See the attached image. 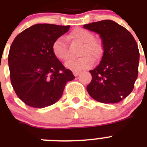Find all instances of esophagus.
<instances>
[{"mask_svg":"<svg viewBox=\"0 0 147 147\" xmlns=\"http://www.w3.org/2000/svg\"><path fill=\"white\" fill-rule=\"evenodd\" d=\"M73 74H74V75L75 76H77L78 75L80 74V71H73Z\"/></svg>","mask_w":147,"mask_h":147,"instance_id":"obj_1","label":"esophagus"}]
</instances>
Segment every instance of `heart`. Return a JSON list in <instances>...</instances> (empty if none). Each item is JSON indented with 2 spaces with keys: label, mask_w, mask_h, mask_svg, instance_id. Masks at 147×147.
Listing matches in <instances>:
<instances>
[{
  "label": "heart",
  "mask_w": 147,
  "mask_h": 147,
  "mask_svg": "<svg viewBox=\"0 0 147 147\" xmlns=\"http://www.w3.org/2000/svg\"><path fill=\"white\" fill-rule=\"evenodd\" d=\"M69 37L76 42L82 44L80 51L82 57L75 60H71L65 66L73 71H82L88 69L93 64V59L101 57L103 52L102 42L90 31L84 28H76L70 33ZM52 52L54 57L62 62H67L69 59V54L66 45L65 38L60 36L56 39L52 44Z\"/></svg>",
  "instance_id": "heart-1"
}]
</instances>
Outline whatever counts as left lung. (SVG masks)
<instances>
[{"instance_id":"1","label":"left lung","mask_w":147,"mask_h":147,"mask_svg":"<svg viewBox=\"0 0 147 147\" xmlns=\"http://www.w3.org/2000/svg\"><path fill=\"white\" fill-rule=\"evenodd\" d=\"M100 35L103 56L99 65L90 71L92 80L87 86L93 99L102 103H118L129 96L138 74L139 51L130 32L110 20L84 25Z\"/></svg>"}]
</instances>
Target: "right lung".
<instances>
[{
    "label": "right lung",
    "mask_w": 147,
    "mask_h": 147,
    "mask_svg": "<svg viewBox=\"0 0 147 147\" xmlns=\"http://www.w3.org/2000/svg\"><path fill=\"white\" fill-rule=\"evenodd\" d=\"M70 26L36 24L15 38L8 62L14 90L26 105L43 108L62 96L66 83L75 78L54 57V40L69 30Z\"/></svg>",
    "instance_id": "obj_1"
}]
</instances>
